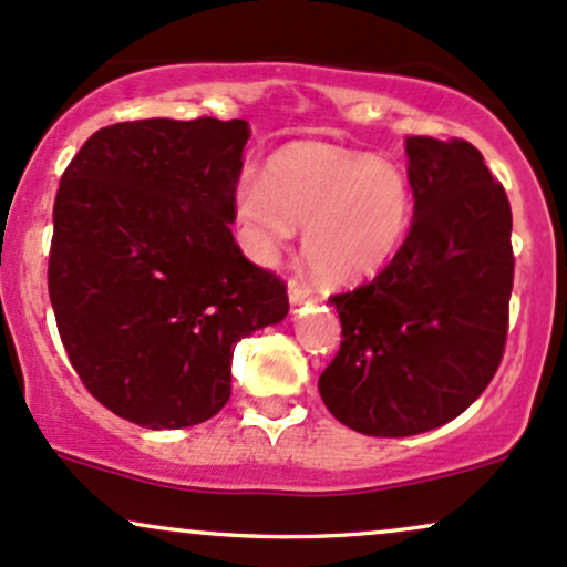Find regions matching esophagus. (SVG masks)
Listing matches in <instances>:
<instances>
[{
    "instance_id": "34e87169",
    "label": "esophagus",
    "mask_w": 567,
    "mask_h": 567,
    "mask_svg": "<svg viewBox=\"0 0 567 567\" xmlns=\"http://www.w3.org/2000/svg\"><path fill=\"white\" fill-rule=\"evenodd\" d=\"M310 300V291L305 289V286H300L297 281H291L289 284V302L291 305H302V302H308Z\"/></svg>"
}]
</instances>
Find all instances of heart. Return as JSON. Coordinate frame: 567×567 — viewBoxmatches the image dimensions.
Here are the masks:
<instances>
[{
	"label": "heart",
	"instance_id": "1",
	"mask_svg": "<svg viewBox=\"0 0 567 567\" xmlns=\"http://www.w3.org/2000/svg\"><path fill=\"white\" fill-rule=\"evenodd\" d=\"M233 219L246 257L272 265L302 227V257L321 284L346 289L393 262L415 219L412 184L399 165L321 142L286 144L267 176L244 174Z\"/></svg>",
	"mask_w": 567,
	"mask_h": 567
}]
</instances>
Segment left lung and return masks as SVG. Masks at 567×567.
<instances>
[{
  "instance_id": "obj_1",
  "label": "left lung",
  "mask_w": 567,
  "mask_h": 567,
  "mask_svg": "<svg viewBox=\"0 0 567 567\" xmlns=\"http://www.w3.org/2000/svg\"><path fill=\"white\" fill-rule=\"evenodd\" d=\"M415 219L374 278L329 300L342 342L318 378L367 436H415L472 406L501 364L514 281L512 208L468 142L406 138Z\"/></svg>"
}]
</instances>
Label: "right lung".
Listing matches in <instances>:
<instances>
[{
    "label": "right lung",
    "mask_w": 567,
    "mask_h": 567,
    "mask_svg": "<svg viewBox=\"0 0 567 567\" xmlns=\"http://www.w3.org/2000/svg\"><path fill=\"white\" fill-rule=\"evenodd\" d=\"M246 120L95 131L63 171L48 289L69 361L106 410L187 429L230 399L233 351L289 313L233 238Z\"/></svg>",
    "instance_id": "obj_1"
}]
</instances>
